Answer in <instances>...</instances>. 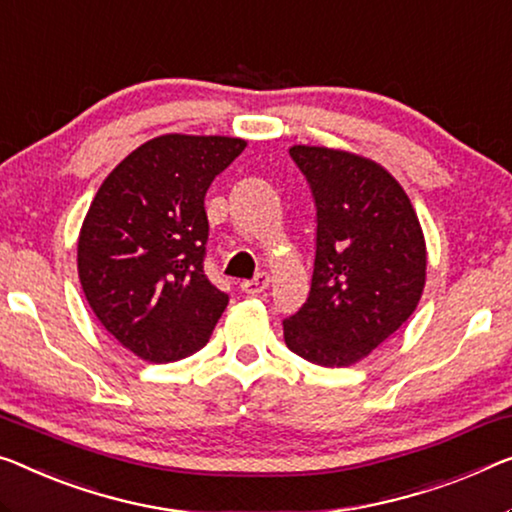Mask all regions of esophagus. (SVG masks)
Masks as SVG:
<instances>
[{
    "instance_id": "1",
    "label": "esophagus",
    "mask_w": 512,
    "mask_h": 512,
    "mask_svg": "<svg viewBox=\"0 0 512 512\" xmlns=\"http://www.w3.org/2000/svg\"><path fill=\"white\" fill-rule=\"evenodd\" d=\"M269 282H271L269 273H257V276H255L253 280H243V282H241V292H246V294H259V292H264L266 287H269Z\"/></svg>"
}]
</instances>
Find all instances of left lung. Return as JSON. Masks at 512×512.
<instances>
[{"label": "left lung", "mask_w": 512, "mask_h": 512, "mask_svg": "<svg viewBox=\"0 0 512 512\" xmlns=\"http://www.w3.org/2000/svg\"><path fill=\"white\" fill-rule=\"evenodd\" d=\"M317 207L308 301L282 322L294 354L347 368L411 317L425 287V239L407 193L370 158L294 144Z\"/></svg>", "instance_id": "1"}]
</instances>
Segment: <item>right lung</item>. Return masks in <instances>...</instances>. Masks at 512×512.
I'll return each mask as SVG.
<instances>
[{"label": "right lung", "mask_w": 512, "mask_h": 512, "mask_svg": "<svg viewBox=\"0 0 512 512\" xmlns=\"http://www.w3.org/2000/svg\"><path fill=\"white\" fill-rule=\"evenodd\" d=\"M243 149L241 137H154L91 202L78 239L82 292L98 322L144 361L195 354L230 303L204 273V195Z\"/></svg>", "instance_id": "1"}]
</instances>
